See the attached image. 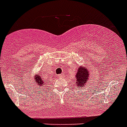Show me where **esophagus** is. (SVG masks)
<instances>
[{
	"label": "esophagus",
	"mask_w": 127,
	"mask_h": 127,
	"mask_svg": "<svg viewBox=\"0 0 127 127\" xmlns=\"http://www.w3.org/2000/svg\"><path fill=\"white\" fill-rule=\"evenodd\" d=\"M57 77L59 78H63V74H59V75H58V76H57Z\"/></svg>",
	"instance_id": "1"
}]
</instances>
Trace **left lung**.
Returning a JSON list of instances; mask_svg holds the SVG:
<instances>
[{
	"mask_svg": "<svg viewBox=\"0 0 127 127\" xmlns=\"http://www.w3.org/2000/svg\"><path fill=\"white\" fill-rule=\"evenodd\" d=\"M75 82L74 86L77 88H81L82 87H85L86 86V83H87L89 76H90V71L89 69L85 66L81 65L78 68L77 72L75 75Z\"/></svg>",
	"mask_w": 127,
	"mask_h": 127,
	"instance_id": "obj_1",
	"label": "left lung"
}]
</instances>
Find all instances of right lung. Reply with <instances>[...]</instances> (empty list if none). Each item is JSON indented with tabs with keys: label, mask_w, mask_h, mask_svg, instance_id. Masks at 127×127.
<instances>
[{
	"label": "right lung",
	"mask_w": 127,
	"mask_h": 127,
	"mask_svg": "<svg viewBox=\"0 0 127 127\" xmlns=\"http://www.w3.org/2000/svg\"><path fill=\"white\" fill-rule=\"evenodd\" d=\"M32 81H34V84H35V85L36 86H38L39 87H42L46 86V83H45V81L43 80V79L42 78V77L40 76V74L36 73V74H34L33 75V80Z\"/></svg>",
	"instance_id": "obj_1"
}]
</instances>
